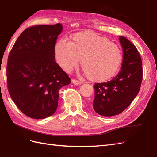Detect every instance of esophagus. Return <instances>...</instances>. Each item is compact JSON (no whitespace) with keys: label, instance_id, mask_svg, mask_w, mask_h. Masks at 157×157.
<instances>
[{"label":"esophagus","instance_id":"1","mask_svg":"<svg viewBox=\"0 0 157 157\" xmlns=\"http://www.w3.org/2000/svg\"><path fill=\"white\" fill-rule=\"evenodd\" d=\"M72 82H73V83L75 84V85H80V84H81L82 83V81H80V80H75V79L72 80Z\"/></svg>","mask_w":157,"mask_h":157}]
</instances>
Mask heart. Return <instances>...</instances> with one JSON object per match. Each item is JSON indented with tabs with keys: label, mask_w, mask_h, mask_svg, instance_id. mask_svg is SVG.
Masks as SVG:
<instances>
[{
	"label": "heart",
	"mask_w": 157,
	"mask_h": 157,
	"mask_svg": "<svg viewBox=\"0 0 157 157\" xmlns=\"http://www.w3.org/2000/svg\"><path fill=\"white\" fill-rule=\"evenodd\" d=\"M55 56L59 65L67 72L77 67L81 60L82 68L88 78L106 80L116 74L122 60L120 49L107 38L93 32L79 33L73 41L61 38L55 45Z\"/></svg>",
	"instance_id": "1"
}]
</instances>
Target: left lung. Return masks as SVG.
<instances>
[{
    "instance_id": "left-lung-1",
    "label": "left lung",
    "mask_w": 157,
    "mask_h": 157,
    "mask_svg": "<svg viewBox=\"0 0 157 157\" xmlns=\"http://www.w3.org/2000/svg\"><path fill=\"white\" fill-rule=\"evenodd\" d=\"M123 48L121 69L109 81L95 83L93 108L103 116L118 115L128 108L138 94L143 79L142 61L136 47L120 36Z\"/></svg>"
}]
</instances>
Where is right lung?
I'll list each match as a JSON object with an SVG mask.
<instances>
[{
  "label": "right lung",
  "instance_id": "add662e5",
  "mask_svg": "<svg viewBox=\"0 0 157 157\" xmlns=\"http://www.w3.org/2000/svg\"><path fill=\"white\" fill-rule=\"evenodd\" d=\"M62 29L61 24L29 27L8 55V92L20 111L33 119L52 116L57 108L59 90L71 82L55 61V45Z\"/></svg>",
  "mask_w": 157,
  "mask_h": 157
}]
</instances>
